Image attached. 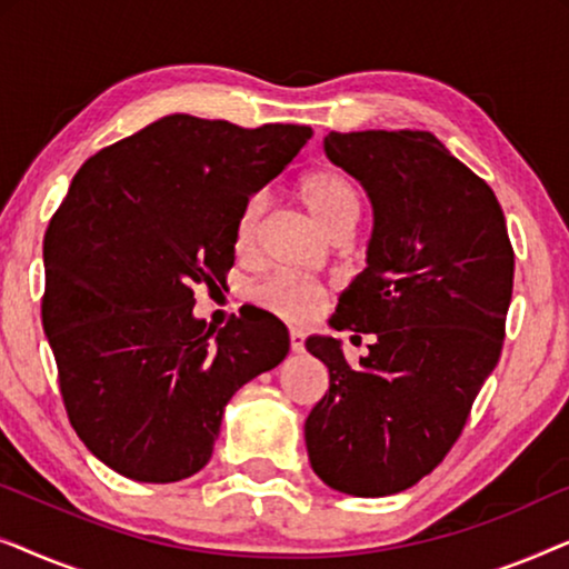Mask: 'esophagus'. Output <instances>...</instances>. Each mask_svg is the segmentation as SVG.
<instances>
[{
  "label": "esophagus",
  "mask_w": 569,
  "mask_h": 569,
  "mask_svg": "<svg viewBox=\"0 0 569 569\" xmlns=\"http://www.w3.org/2000/svg\"><path fill=\"white\" fill-rule=\"evenodd\" d=\"M302 339H306V337H302V333L300 331H290V349H292V352H302V349H306V341H302Z\"/></svg>",
  "instance_id": "34e87169"
}]
</instances>
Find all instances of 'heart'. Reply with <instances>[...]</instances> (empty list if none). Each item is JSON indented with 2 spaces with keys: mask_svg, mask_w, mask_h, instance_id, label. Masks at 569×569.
<instances>
[{
  "mask_svg": "<svg viewBox=\"0 0 569 569\" xmlns=\"http://www.w3.org/2000/svg\"><path fill=\"white\" fill-rule=\"evenodd\" d=\"M298 199L331 238L349 236L357 217H360V193L339 170H310L298 181ZM263 212H267V199L261 193L248 197L240 207L236 224H232V248H236L238 256L253 253L256 243H259ZM251 295L259 306L284 318V321L306 323L323 306L326 287L318 282H306V279L277 274L256 284Z\"/></svg>",
  "mask_w": 569,
  "mask_h": 569,
  "instance_id": "1",
  "label": "heart"
}]
</instances>
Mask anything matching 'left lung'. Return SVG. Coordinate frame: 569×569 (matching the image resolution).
Wrapping results in <instances>:
<instances>
[{"label":"left lung","mask_w":569,"mask_h":569,"mask_svg":"<svg viewBox=\"0 0 569 569\" xmlns=\"http://www.w3.org/2000/svg\"><path fill=\"white\" fill-rule=\"evenodd\" d=\"M326 154L376 217L368 267L331 326L376 345L352 368L337 339H308L329 368L306 419L308 458L339 492L396 495L456 446L500 360L516 253L495 191L430 131H331Z\"/></svg>","instance_id":"8db88e82"}]
</instances>
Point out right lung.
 <instances>
[{"label":"right lung","mask_w":569,"mask_h":569,"mask_svg":"<svg viewBox=\"0 0 569 569\" xmlns=\"http://www.w3.org/2000/svg\"><path fill=\"white\" fill-rule=\"evenodd\" d=\"M310 127L166 116L84 162L43 238V329L74 432L121 477L204 469L224 403L290 349L267 310L222 329L193 290L224 284L243 201L290 166Z\"/></svg>","instance_id":"right-lung-1"}]
</instances>
